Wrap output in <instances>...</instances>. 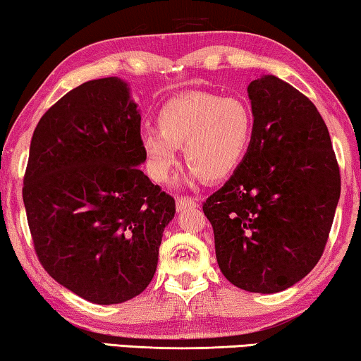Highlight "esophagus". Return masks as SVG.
I'll use <instances>...</instances> for the list:
<instances>
[{
  "instance_id": "34e87169",
  "label": "esophagus",
  "mask_w": 361,
  "mask_h": 361,
  "mask_svg": "<svg viewBox=\"0 0 361 361\" xmlns=\"http://www.w3.org/2000/svg\"><path fill=\"white\" fill-rule=\"evenodd\" d=\"M199 205L194 199H189V197H177L176 199V209L177 212L187 210V209H195Z\"/></svg>"
}]
</instances>
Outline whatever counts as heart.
Wrapping results in <instances>:
<instances>
[{"instance_id": "1", "label": "heart", "mask_w": 361, "mask_h": 361, "mask_svg": "<svg viewBox=\"0 0 361 361\" xmlns=\"http://www.w3.org/2000/svg\"><path fill=\"white\" fill-rule=\"evenodd\" d=\"M157 130L141 135L147 171L167 182L179 162V147L190 177L219 182L238 169L253 136V115L243 102L212 93H189L169 100L156 115Z\"/></svg>"}]
</instances>
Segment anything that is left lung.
<instances>
[{
	"instance_id": "8db88e82",
	"label": "left lung",
	"mask_w": 361,
	"mask_h": 361,
	"mask_svg": "<svg viewBox=\"0 0 361 361\" xmlns=\"http://www.w3.org/2000/svg\"><path fill=\"white\" fill-rule=\"evenodd\" d=\"M253 136L225 185L204 204L219 268L236 288L274 294L305 278L327 243L340 171L307 97L274 75L248 85Z\"/></svg>"
}]
</instances>
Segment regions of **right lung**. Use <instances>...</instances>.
<instances>
[{"instance_id":"right-lung-1","label":"right lung","mask_w":361,"mask_h":361,"mask_svg":"<svg viewBox=\"0 0 361 361\" xmlns=\"http://www.w3.org/2000/svg\"><path fill=\"white\" fill-rule=\"evenodd\" d=\"M141 115L118 77L82 83L34 130L23 200L44 269L93 304L151 283L176 202L140 169Z\"/></svg>"}]
</instances>
